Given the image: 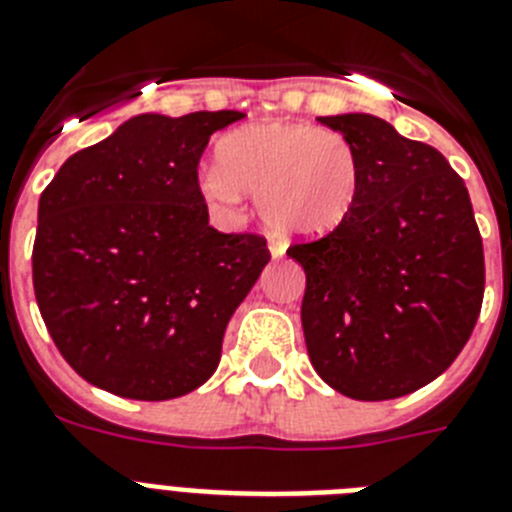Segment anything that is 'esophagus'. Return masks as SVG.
Here are the masks:
<instances>
[{"label": "esophagus", "mask_w": 512, "mask_h": 512, "mask_svg": "<svg viewBox=\"0 0 512 512\" xmlns=\"http://www.w3.org/2000/svg\"><path fill=\"white\" fill-rule=\"evenodd\" d=\"M268 249H270V257H283L286 255V242L283 239H276V236H270L268 239Z\"/></svg>", "instance_id": "obj_1"}]
</instances>
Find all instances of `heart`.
Instances as JSON below:
<instances>
[{
	"label": "heart",
	"mask_w": 512,
	"mask_h": 512,
	"mask_svg": "<svg viewBox=\"0 0 512 512\" xmlns=\"http://www.w3.org/2000/svg\"><path fill=\"white\" fill-rule=\"evenodd\" d=\"M218 163L200 174L210 208L234 213L244 192L278 236H322L351 216L362 163L338 132L304 122H255L218 143Z\"/></svg>",
	"instance_id": "obj_1"
}]
</instances>
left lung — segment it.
Instances as JSON below:
<instances>
[{
  "instance_id": "8db88e82",
  "label": "left lung",
  "mask_w": 512,
  "mask_h": 512,
  "mask_svg": "<svg viewBox=\"0 0 512 512\" xmlns=\"http://www.w3.org/2000/svg\"><path fill=\"white\" fill-rule=\"evenodd\" d=\"M354 145L351 216L286 255L304 268L309 362L338 393L390 401L440 377L484 299V247L463 179L440 150L372 114L320 117Z\"/></svg>"
}]
</instances>
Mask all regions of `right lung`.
Here are the masks:
<instances>
[{
	"instance_id": "1",
	"label": "right lung",
	"mask_w": 512,
	"mask_h": 512,
	"mask_svg": "<svg viewBox=\"0 0 512 512\" xmlns=\"http://www.w3.org/2000/svg\"><path fill=\"white\" fill-rule=\"evenodd\" d=\"M242 111L137 114L77 150L38 200L33 289L77 375L122 398L169 401L221 362L226 325L270 252L208 226L197 163Z\"/></svg>"
}]
</instances>
